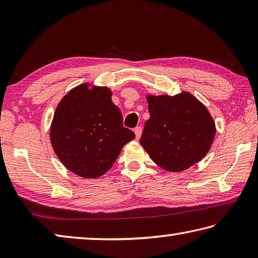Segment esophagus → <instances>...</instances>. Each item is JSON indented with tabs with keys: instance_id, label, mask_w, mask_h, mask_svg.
Returning <instances> with one entry per match:
<instances>
[{
	"instance_id": "34e87169",
	"label": "esophagus",
	"mask_w": 258,
	"mask_h": 258,
	"mask_svg": "<svg viewBox=\"0 0 258 258\" xmlns=\"http://www.w3.org/2000/svg\"><path fill=\"white\" fill-rule=\"evenodd\" d=\"M134 133H135V138H137V140H139L142 134V128L140 127V126H138V127L134 128Z\"/></svg>"
}]
</instances>
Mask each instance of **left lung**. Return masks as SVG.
I'll return each mask as SVG.
<instances>
[{
	"instance_id": "1",
	"label": "left lung",
	"mask_w": 258,
	"mask_h": 258,
	"mask_svg": "<svg viewBox=\"0 0 258 258\" xmlns=\"http://www.w3.org/2000/svg\"><path fill=\"white\" fill-rule=\"evenodd\" d=\"M150 118L140 143L150 158L168 172H182L202 160L216 134L207 108L189 92L147 95Z\"/></svg>"
}]
</instances>
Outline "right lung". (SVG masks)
<instances>
[{"instance_id": "add662e5", "label": "right lung", "mask_w": 258, "mask_h": 258, "mask_svg": "<svg viewBox=\"0 0 258 258\" xmlns=\"http://www.w3.org/2000/svg\"><path fill=\"white\" fill-rule=\"evenodd\" d=\"M111 90L84 83L64 95L50 127L55 155L64 167L84 178H97L112 167L135 134L123 126Z\"/></svg>"}]
</instances>
